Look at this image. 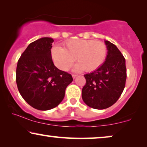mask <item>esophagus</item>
<instances>
[{
    "label": "esophagus",
    "instance_id": "obj_1",
    "mask_svg": "<svg viewBox=\"0 0 147 147\" xmlns=\"http://www.w3.org/2000/svg\"><path fill=\"white\" fill-rule=\"evenodd\" d=\"M76 76H77V74H72V76H73V78H75V77H76Z\"/></svg>",
    "mask_w": 147,
    "mask_h": 147
}]
</instances>
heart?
<instances>
[{"label":"heart","instance_id":"obj_1","mask_svg":"<svg viewBox=\"0 0 147 147\" xmlns=\"http://www.w3.org/2000/svg\"><path fill=\"white\" fill-rule=\"evenodd\" d=\"M52 57L56 66L63 71H68L75 61L76 71L85 70L92 71L104 63L107 54V47L99 40L74 39L64 45L63 48L55 47Z\"/></svg>","mask_w":147,"mask_h":147}]
</instances>
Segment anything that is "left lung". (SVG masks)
<instances>
[{
  "mask_svg": "<svg viewBox=\"0 0 147 147\" xmlns=\"http://www.w3.org/2000/svg\"><path fill=\"white\" fill-rule=\"evenodd\" d=\"M107 56L96 71L84 74L86 84L82 90V100L95 109L109 108L123 92L127 79L125 59L114 44L105 40Z\"/></svg>",
  "mask_w": 147,
  "mask_h": 147,
  "instance_id": "8db88e82",
  "label": "left lung"
}]
</instances>
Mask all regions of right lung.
I'll return each instance as SVG.
<instances>
[{"mask_svg": "<svg viewBox=\"0 0 147 147\" xmlns=\"http://www.w3.org/2000/svg\"><path fill=\"white\" fill-rule=\"evenodd\" d=\"M54 40L49 37L30 43L18 59L16 81L20 95L33 108L50 110L65 97L71 74L54 65L51 49Z\"/></svg>", "mask_w": 147, "mask_h": 147, "instance_id": "obj_1", "label": "right lung"}]
</instances>
